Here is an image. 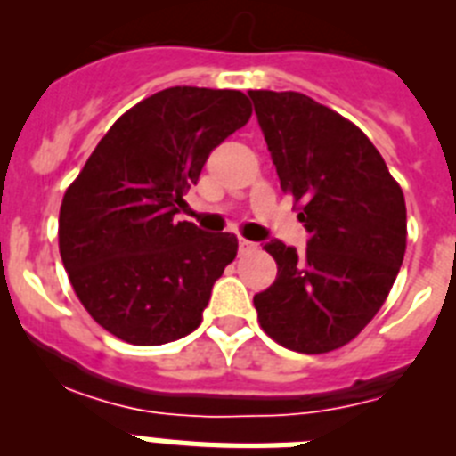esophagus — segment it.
Listing matches in <instances>:
<instances>
[{
  "label": "esophagus",
  "mask_w": 456,
  "mask_h": 456,
  "mask_svg": "<svg viewBox=\"0 0 456 456\" xmlns=\"http://www.w3.org/2000/svg\"><path fill=\"white\" fill-rule=\"evenodd\" d=\"M256 247H257L256 241H248V240H244V237H240V253H248V251H253Z\"/></svg>",
  "instance_id": "34e87169"
}]
</instances>
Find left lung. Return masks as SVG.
Segmentation results:
<instances>
[{
    "label": "left lung",
    "instance_id": "left-lung-1",
    "mask_svg": "<svg viewBox=\"0 0 456 456\" xmlns=\"http://www.w3.org/2000/svg\"><path fill=\"white\" fill-rule=\"evenodd\" d=\"M281 189L301 203L305 251L265 244L276 281L253 297L272 340L301 354L347 345L384 305L406 251V205L356 125L294 91H248Z\"/></svg>",
    "mask_w": 456,
    "mask_h": 456
}]
</instances>
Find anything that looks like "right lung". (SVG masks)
Masks as SVG:
<instances>
[{"label":"right lung","mask_w":456,"mask_h":456,"mask_svg":"<svg viewBox=\"0 0 456 456\" xmlns=\"http://www.w3.org/2000/svg\"><path fill=\"white\" fill-rule=\"evenodd\" d=\"M251 111L241 91L164 88L109 127L68 187L59 215L63 267L111 336L152 347L199 329L237 237L175 215L209 152Z\"/></svg>","instance_id":"1"}]
</instances>
